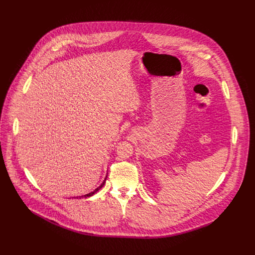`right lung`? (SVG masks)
I'll return each instance as SVG.
<instances>
[{
  "label": "right lung",
  "mask_w": 255,
  "mask_h": 255,
  "mask_svg": "<svg viewBox=\"0 0 255 255\" xmlns=\"http://www.w3.org/2000/svg\"><path fill=\"white\" fill-rule=\"evenodd\" d=\"M106 179H107V176H106L105 180H104V181H103V183H102V185H101V186H100L99 188H97V189H96V190H95L94 192H92V193H89V194H87V195H85V196H82V197H77V199H78V198H80V199H81V198H89V197L93 196L94 194H96V193H97V192H98V191H99V190H100V189H101V188H102V187H103V186L105 185V181H106Z\"/></svg>",
  "instance_id": "right-lung-1"
}]
</instances>
